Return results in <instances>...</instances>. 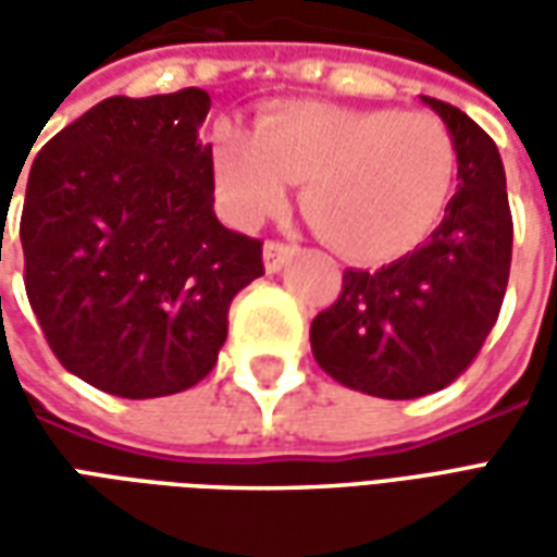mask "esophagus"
Segmentation results:
<instances>
[{
    "mask_svg": "<svg viewBox=\"0 0 557 557\" xmlns=\"http://www.w3.org/2000/svg\"><path fill=\"white\" fill-rule=\"evenodd\" d=\"M298 253V247L295 244L286 242H265V268L268 274H277L280 268L289 262L292 256Z\"/></svg>",
    "mask_w": 557,
    "mask_h": 557,
    "instance_id": "34e87169",
    "label": "esophagus"
}]
</instances>
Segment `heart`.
<instances>
[{
    "label": "heart",
    "mask_w": 557,
    "mask_h": 557,
    "mask_svg": "<svg viewBox=\"0 0 557 557\" xmlns=\"http://www.w3.org/2000/svg\"><path fill=\"white\" fill-rule=\"evenodd\" d=\"M214 170L223 202L242 223L301 206L315 235L355 262H391L442 223L459 172L438 115L292 103L259 119L256 134L220 127Z\"/></svg>",
    "instance_id": "heart-1"
}]
</instances>
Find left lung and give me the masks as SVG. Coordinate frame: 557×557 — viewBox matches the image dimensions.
Instances as JSON below:
<instances>
[{
    "label": "left lung",
    "instance_id": "obj_1",
    "mask_svg": "<svg viewBox=\"0 0 557 557\" xmlns=\"http://www.w3.org/2000/svg\"><path fill=\"white\" fill-rule=\"evenodd\" d=\"M459 154L456 194L430 242L379 271L343 274L310 346L339 385L382 399L426 397L466 373L502 313L513 218L498 146L462 110L420 98Z\"/></svg>",
    "mask_w": 557,
    "mask_h": 557
}]
</instances>
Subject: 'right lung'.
I'll return each mask as SVG.
<instances>
[{
    "label": "right lung",
    "mask_w": 557,
    "mask_h": 557,
    "mask_svg": "<svg viewBox=\"0 0 557 557\" xmlns=\"http://www.w3.org/2000/svg\"><path fill=\"white\" fill-rule=\"evenodd\" d=\"M208 110L202 89L107 98L32 160L26 295L62 367L113 397L202 382L232 298L265 274L262 242L214 214Z\"/></svg>",
    "instance_id": "add662e5"
}]
</instances>
